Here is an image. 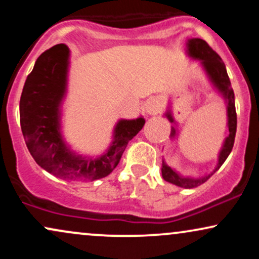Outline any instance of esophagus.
<instances>
[{"label":"esophagus","mask_w":259,"mask_h":259,"mask_svg":"<svg viewBox=\"0 0 259 259\" xmlns=\"http://www.w3.org/2000/svg\"><path fill=\"white\" fill-rule=\"evenodd\" d=\"M160 109H162V103H160V101L157 99H151L150 101H147L146 105H145V111H146L147 114L150 115L158 114Z\"/></svg>","instance_id":"obj_1"}]
</instances>
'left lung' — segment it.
Returning <instances> with one entry per match:
<instances>
[{"label":"left lung","instance_id":"left-lung-1","mask_svg":"<svg viewBox=\"0 0 259 259\" xmlns=\"http://www.w3.org/2000/svg\"><path fill=\"white\" fill-rule=\"evenodd\" d=\"M186 52L189 55V57L192 59H197L201 61V65L203 68V70L206 72L208 79L212 82L213 86L218 90L219 94L222 95L223 99L225 100L227 103V114H228V136L224 140V144H223L221 152L218 156V163H217V167L212 173L204 175L201 178H191V177H184L180 173H178L177 170L173 168H170L169 165L165 164V162H162V177L163 179L168 183L174 184V185L184 187V189H194V187L200 186L201 184L206 183V181L212 177L213 174L222 167L223 163L225 162V159L228 158V156L230 154L231 150H233L234 141H235V135H236V124H237V118H236V109H235V96H234V90L231 89L230 79H229L227 68H225L224 62L222 61L221 56L218 55L215 51H213L212 47L208 45L206 41L202 40V38H189L186 44ZM165 117L168 118L170 123H175L173 115H171L170 109H168L165 112ZM177 135V130L175 127H171L170 136L175 138Z\"/></svg>","mask_w":259,"mask_h":259}]
</instances>
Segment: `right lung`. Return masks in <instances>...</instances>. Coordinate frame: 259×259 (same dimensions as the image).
<instances>
[{"instance_id":"add662e5","label":"right lung","mask_w":259,"mask_h":259,"mask_svg":"<svg viewBox=\"0 0 259 259\" xmlns=\"http://www.w3.org/2000/svg\"><path fill=\"white\" fill-rule=\"evenodd\" d=\"M69 55L68 46L59 44L36 59L20 96V127L29 152L41 168L61 179L84 183L112 173L127 142L145 125V119L140 117L118 121L112 144L102 156L92 158L73 152L61 133Z\"/></svg>"}]
</instances>
